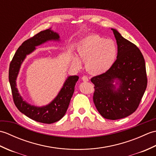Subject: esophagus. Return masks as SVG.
<instances>
[{
  "label": "esophagus",
  "mask_w": 156,
  "mask_h": 156,
  "mask_svg": "<svg viewBox=\"0 0 156 156\" xmlns=\"http://www.w3.org/2000/svg\"><path fill=\"white\" fill-rule=\"evenodd\" d=\"M82 80H83L84 82H88V76H82Z\"/></svg>",
  "instance_id": "esophagus-1"
}]
</instances>
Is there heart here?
<instances>
[{
  "mask_svg": "<svg viewBox=\"0 0 156 156\" xmlns=\"http://www.w3.org/2000/svg\"><path fill=\"white\" fill-rule=\"evenodd\" d=\"M78 58L85 62V68L92 74H101L107 72L113 65L117 55V47L112 39H107L98 35H91L84 38L78 45ZM73 64L81 66L76 58Z\"/></svg>",
  "mask_w": 156,
  "mask_h": 156,
  "instance_id": "obj_1",
  "label": "heart"
}]
</instances>
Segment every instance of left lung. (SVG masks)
<instances>
[{"instance_id": "left-lung-1", "label": "left lung", "mask_w": 156, "mask_h": 156, "mask_svg": "<svg viewBox=\"0 0 156 156\" xmlns=\"http://www.w3.org/2000/svg\"><path fill=\"white\" fill-rule=\"evenodd\" d=\"M118 46L117 59L103 74L94 76L93 101L102 117L117 120L131 115L137 110L147 84L145 59L141 51L133 43L111 29ZM119 81L115 90L114 80Z\"/></svg>"}]
</instances>
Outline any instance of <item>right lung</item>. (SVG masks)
<instances>
[{
	"instance_id": "obj_1",
	"label": "right lung",
	"mask_w": 156,
	"mask_h": 156,
	"mask_svg": "<svg viewBox=\"0 0 156 156\" xmlns=\"http://www.w3.org/2000/svg\"><path fill=\"white\" fill-rule=\"evenodd\" d=\"M59 35L50 29L40 31L27 39L18 48L10 63L9 79L11 85L13 101L20 112L33 120L42 123L51 124L57 122L66 114L74 87L78 80V76H69L58 95L50 104L44 107H36L23 100L16 88V79L21 64L26 55L31 53L37 46L48 40H59Z\"/></svg>"
}]
</instances>
